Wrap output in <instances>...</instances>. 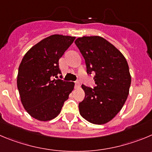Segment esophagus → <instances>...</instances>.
I'll return each instance as SVG.
<instances>
[{"label":"esophagus","mask_w":152,"mask_h":152,"mask_svg":"<svg viewBox=\"0 0 152 152\" xmlns=\"http://www.w3.org/2000/svg\"><path fill=\"white\" fill-rule=\"evenodd\" d=\"M79 87H80V83H79V81L75 82V88H78Z\"/></svg>","instance_id":"obj_1"}]
</instances>
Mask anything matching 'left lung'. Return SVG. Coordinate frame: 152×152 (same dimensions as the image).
Listing matches in <instances>:
<instances>
[{
  "label": "left lung",
  "mask_w": 152,
  "mask_h": 152,
  "mask_svg": "<svg viewBox=\"0 0 152 152\" xmlns=\"http://www.w3.org/2000/svg\"><path fill=\"white\" fill-rule=\"evenodd\" d=\"M75 43L84 57L88 74L95 73V87L82 85L86 95L79 103V113L92 124H106L120 112L129 94L128 64L122 53L101 37H79Z\"/></svg>",
  "instance_id": "left-lung-1"
}]
</instances>
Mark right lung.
<instances>
[{
  "label": "right lung",
  "instance_id": "1",
  "mask_svg": "<svg viewBox=\"0 0 152 152\" xmlns=\"http://www.w3.org/2000/svg\"><path fill=\"white\" fill-rule=\"evenodd\" d=\"M75 39L51 35L24 55L18 67L17 87L24 108L34 118L47 121L57 117L74 88V83L58 79V76L61 73L59 59Z\"/></svg>",
  "mask_w": 152,
  "mask_h": 152
}]
</instances>
